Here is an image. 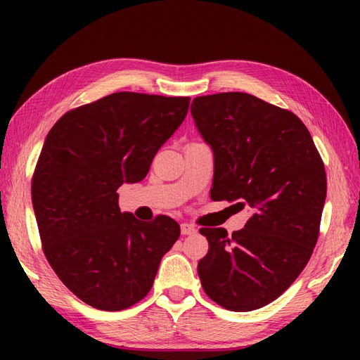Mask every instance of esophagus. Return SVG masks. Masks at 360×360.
<instances>
[{
    "mask_svg": "<svg viewBox=\"0 0 360 360\" xmlns=\"http://www.w3.org/2000/svg\"><path fill=\"white\" fill-rule=\"evenodd\" d=\"M181 233L182 235H195L196 233V227L192 226V224H188V223L181 224Z\"/></svg>",
    "mask_w": 360,
    "mask_h": 360,
    "instance_id": "1",
    "label": "esophagus"
}]
</instances>
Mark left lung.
<instances>
[{
  "instance_id": "8db88e82",
  "label": "left lung",
  "mask_w": 360,
  "mask_h": 360,
  "mask_svg": "<svg viewBox=\"0 0 360 360\" xmlns=\"http://www.w3.org/2000/svg\"><path fill=\"white\" fill-rule=\"evenodd\" d=\"M192 116L213 151V201L249 207L238 232L202 227V289L236 312L274 302L308 264L326 198L325 167L294 112L246 93L195 97Z\"/></svg>"
}]
</instances>
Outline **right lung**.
Returning <instances> with one entry per match:
<instances>
[{"label": "right lung", "instance_id": "1", "mask_svg": "<svg viewBox=\"0 0 360 360\" xmlns=\"http://www.w3.org/2000/svg\"><path fill=\"white\" fill-rule=\"evenodd\" d=\"M190 97L114 93L51 128L32 178V205L51 267L82 302L120 311L148 294L181 229L119 209L117 188L147 176L186 119Z\"/></svg>", "mask_w": 360, "mask_h": 360}]
</instances>
